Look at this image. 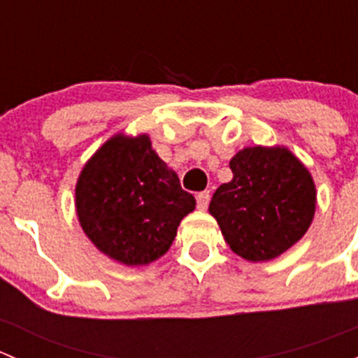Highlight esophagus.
Wrapping results in <instances>:
<instances>
[{"label":"esophagus","mask_w":358,"mask_h":358,"mask_svg":"<svg viewBox=\"0 0 358 358\" xmlns=\"http://www.w3.org/2000/svg\"><path fill=\"white\" fill-rule=\"evenodd\" d=\"M196 201H197V208H199L201 211H204L209 204V192H199L196 196Z\"/></svg>","instance_id":"esophagus-1"}]
</instances>
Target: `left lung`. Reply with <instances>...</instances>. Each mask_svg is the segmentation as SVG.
<instances>
[{"instance_id":"8db88e82","label":"left lung","mask_w":358,"mask_h":358,"mask_svg":"<svg viewBox=\"0 0 358 358\" xmlns=\"http://www.w3.org/2000/svg\"><path fill=\"white\" fill-rule=\"evenodd\" d=\"M234 178L213 194L209 213L227 244L249 262L294 246L315 215V183L286 147H246L230 159Z\"/></svg>"}]
</instances>
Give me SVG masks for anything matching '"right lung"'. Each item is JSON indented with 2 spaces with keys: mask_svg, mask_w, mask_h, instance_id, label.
<instances>
[{
  "mask_svg": "<svg viewBox=\"0 0 358 358\" xmlns=\"http://www.w3.org/2000/svg\"><path fill=\"white\" fill-rule=\"evenodd\" d=\"M196 208L147 135L107 140L76 183V213L88 239L110 259L149 265L173 244Z\"/></svg>",
  "mask_w": 358,
  "mask_h": 358,
  "instance_id": "add662e5",
  "label": "right lung"
}]
</instances>
